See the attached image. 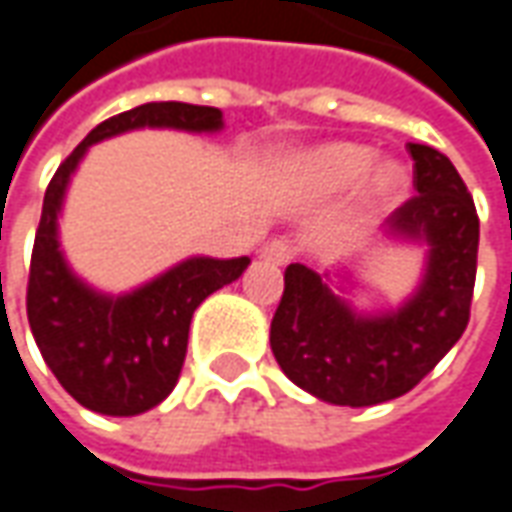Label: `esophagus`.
I'll use <instances>...</instances> for the list:
<instances>
[{
  "instance_id": "34e87169",
  "label": "esophagus",
  "mask_w": 512,
  "mask_h": 512,
  "mask_svg": "<svg viewBox=\"0 0 512 512\" xmlns=\"http://www.w3.org/2000/svg\"><path fill=\"white\" fill-rule=\"evenodd\" d=\"M262 256L267 259V262L286 264L295 259V245H292V239L278 237V239H273V242H267V245H264Z\"/></svg>"
}]
</instances>
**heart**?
Segmentation results:
<instances>
[{"instance_id": "heart-1", "label": "heart", "mask_w": 512, "mask_h": 512, "mask_svg": "<svg viewBox=\"0 0 512 512\" xmlns=\"http://www.w3.org/2000/svg\"><path fill=\"white\" fill-rule=\"evenodd\" d=\"M375 165V151L355 143H331V146L314 148L306 157L297 159L295 179L297 184L317 198H331L342 192L355 190ZM405 170L397 162H380L369 177V198L380 204L391 201L405 187Z\"/></svg>"}]
</instances>
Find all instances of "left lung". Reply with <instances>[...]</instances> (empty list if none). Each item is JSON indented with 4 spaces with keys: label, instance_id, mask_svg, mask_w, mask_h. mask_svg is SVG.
I'll use <instances>...</instances> for the list:
<instances>
[{
    "label": "left lung",
    "instance_id": "1",
    "mask_svg": "<svg viewBox=\"0 0 512 512\" xmlns=\"http://www.w3.org/2000/svg\"><path fill=\"white\" fill-rule=\"evenodd\" d=\"M416 192L391 212L383 237L424 245V273L389 311H358L331 275L289 264L270 347L295 386L331 405L366 408L411 391L469 325L480 220L466 184L441 151L408 146ZM336 278L347 281L344 270Z\"/></svg>",
    "mask_w": 512,
    "mask_h": 512
}]
</instances>
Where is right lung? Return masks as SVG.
Here are the masks:
<instances>
[{"instance_id": "obj_1", "label": "right lung", "mask_w": 512, "mask_h": 512, "mask_svg": "<svg viewBox=\"0 0 512 512\" xmlns=\"http://www.w3.org/2000/svg\"><path fill=\"white\" fill-rule=\"evenodd\" d=\"M134 129L215 134L223 112L184 101H151L99 123L57 168L43 195L27 286L32 336L71 397L104 416H137L168 397L187 355L192 311L248 270L250 259L190 256L123 295L93 289L60 248V215L71 176L90 146Z\"/></svg>"}]
</instances>
